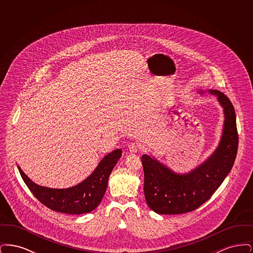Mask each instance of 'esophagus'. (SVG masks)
Segmentation results:
<instances>
[{
	"instance_id": "34e87169",
	"label": "esophagus",
	"mask_w": 253,
	"mask_h": 253,
	"mask_svg": "<svg viewBox=\"0 0 253 253\" xmlns=\"http://www.w3.org/2000/svg\"><path fill=\"white\" fill-rule=\"evenodd\" d=\"M128 148L131 153H136L137 151L140 150V145L138 144L137 142H131L128 145Z\"/></svg>"
}]
</instances>
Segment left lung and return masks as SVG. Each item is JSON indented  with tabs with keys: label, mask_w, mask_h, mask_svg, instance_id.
Here are the masks:
<instances>
[{
	"label": "left lung",
	"mask_w": 253,
	"mask_h": 253,
	"mask_svg": "<svg viewBox=\"0 0 253 253\" xmlns=\"http://www.w3.org/2000/svg\"><path fill=\"white\" fill-rule=\"evenodd\" d=\"M210 93L218 96L225 113L223 135L212 156L183 175L172 172L147 155L142 156L145 199L157 213L180 214L196 210L215 193L234 164L239 142L234 107L222 92L210 90Z\"/></svg>",
	"instance_id": "left-lung-1"
}]
</instances>
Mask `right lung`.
<instances>
[{
	"mask_svg": "<svg viewBox=\"0 0 253 253\" xmlns=\"http://www.w3.org/2000/svg\"><path fill=\"white\" fill-rule=\"evenodd\" d=\"M121 150L110 153L99 162L94 172L84 181L69 189H50L30 180L20 167L21 176L33 195L52 211L66 214L91 212L100 203L106 192L109 175L121 157Z\"/></svg>",
	"mask_w": 253,
	"mask_h": 253,
	"instance_id": "obj_1",
	"label": "right lung"
}]
</instances>
